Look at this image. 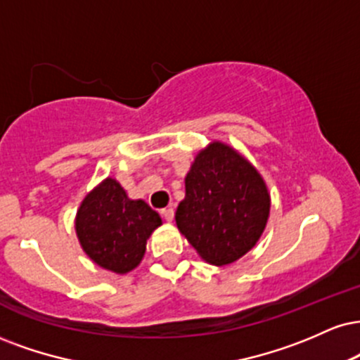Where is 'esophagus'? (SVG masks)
I'll return each mask as SVG.
<instances>
[{
  "label": "esophagus",
  "mask_w": 360,
  "mask_h": 360,
  "mask_svg": "<svg viewBox=\"0 0 360 360\" xmlns=\"http://www.w3.org/2000/svg\"><path fill=\"white\" fill-rule=\"evenodd\" d=\"M161 214H162V218L166 219V221H169V223H171L172 219H174V210H172V207H166V210H162Z\"/></svg>",
  "instance_id": "obj_1"
}]
</instances>
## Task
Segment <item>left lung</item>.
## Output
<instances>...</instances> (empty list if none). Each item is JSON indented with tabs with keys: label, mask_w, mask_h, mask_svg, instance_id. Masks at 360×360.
I'll use <instances>...</instances> for the list:
<instances>
[{
	"label": "left lung",
	"mask_w": 360,
	"mask_h": 360,
	"mask_svg": "<svg viewBox=\"0 0 360 360\" xmlns=\"http://www.w3.org/2000/svg\"><path fill=\"white\" fill-rule=\"evenodd\" d=\"M176 211V224L205 262L224 266L257 245L270 214V193L255 166L223 142L199 150Z\"/></svg>",
	"instance_id": "8db88e82"
}]
</instances>
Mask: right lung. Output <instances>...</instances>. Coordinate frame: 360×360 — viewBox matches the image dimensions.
Returning a JSON list of instances; mask_svg holds the SVG:
<instances>
[{"label":"right lung","mask_w":360,"mask_h":360,"mask_svg":"<svg viewBox=\"0 0 360 360\" xmlns=\"http://www.w3.org/2000/svg\"><path fill=\"white\" fill-rule=\"evenodd\" d=\"M161 224V216L146 201L131 199L122 186L107 177L82 201L75 231L94 263L124 275L142 262L147 240Z\"/></svg>","instance_id":"obj_1"}]
</instances>
